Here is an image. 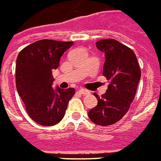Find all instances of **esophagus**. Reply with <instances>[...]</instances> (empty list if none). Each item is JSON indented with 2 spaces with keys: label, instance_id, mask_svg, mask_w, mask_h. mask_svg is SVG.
I'll use <instances>...</instances> for the list:
<instances>
[{
  "label": "esophagus",
  "instance_id": "esophagus-1",
  "mask_svg": "<svg viewBox=\"0 0 161 161\" xmlns=\"http://www.w3.org/2000/svg\"><path fill=\"white\" fill-rule=\"evenodd\" d=\"M79 93H80V94H86V93H89V91L86 89H84V88H80V89L79 90Z\"/></svg>",
  "mask_w": 161,
  "mask_h": 161
}]
</instances>
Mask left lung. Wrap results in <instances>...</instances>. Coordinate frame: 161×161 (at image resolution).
Here are the masks:
<instances>
[{
  "instance_id": "left-lung-1",
  "label": "left lung",
  "mask_w": 161,
  "mask_h": 161,
  "mask_svg": "<svg viewBox=\"0 0 161 161\" xmlns=\"http://www.w3.org/2000/svg\"><path fill=\"white\" fill-rule=\"evenodd\" d=\"M96 47L105 53L102 75L109 80L108 89L98 99L95 108L88 112L89 119L100 126L113 125L128 112L141 80V68L133 51L116 40L96 42Z\"/></svg>"
}]
</instances>
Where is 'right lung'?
<instances>
[{
	"label": "right lung",
	"mask_w": 161,
	"mask_h": 161,
	"mask_svg": "<svg viewBox=\"0 0 161 161\" xmlns=\"http://www.w3.org/2000/svg\"><path fill=\"white\" fill-rule=\"evenodd\" d=\"M73 42L41 40L20 51L16 60V88L29 117L42 126H53L63 119L75 88H53L52 71Z\"/></svg>",
	"instance_id": "obj_1"
}]
</instances>
